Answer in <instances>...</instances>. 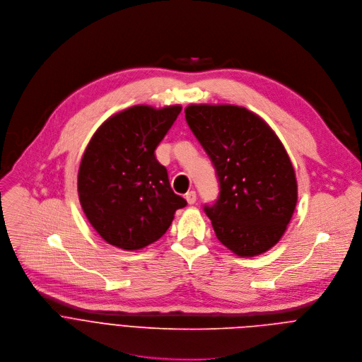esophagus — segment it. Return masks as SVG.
I'll return each instance as SVG.
<instances>
[{"label":"esophagus","mask_w":362,"mask_h":362,"mask_svg":"<svg viewBox=\"0 0 362 362\" xmlns=\"http://www.w3.org/2000/svg\"><path fill=\"white\" fill-rule=\"evenodd\" d=\"M185 199H187L188 204H194L197 201V192L195 191H188L185 194Z\"/></svg>","instance_id":"1"}]
</instances>
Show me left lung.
<instances>
[{"label":"left lung","instance_id":"left-lung-1","mask_svg":"<svg viewBox=\"0 0 362 362\" xmlns=\"http://www.w3.org/2000/svg\"><path fill=\"white\" fill-rule=\"evenodd\" d=\"M184 111L218 175L220 198L204 208L216 238L238 257L267 252L298 201L296 170L281 139L245 107L189 104Z\"/></svg>","mask_w":362,"mask_h":362}]
</instances>
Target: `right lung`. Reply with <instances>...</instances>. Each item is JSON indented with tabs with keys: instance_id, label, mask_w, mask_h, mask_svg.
<instances>
[{
	"instance_id": "add662e5",
	"label": "right lung",
	"mask_w": 362,
	"mask_h": 362,
	"mask_svg": "<svg viewBox=\"0 0 362 362\" xmlns=\"http://www.w3.org/2000/svg\"><path fill=\"white\" fill-rule=\"evenodd\" d=\"M181 108L132 105L105 119L90 139L78 170V198L87 220L110 245L146 248L187 205L154 154Z\"/></svg>"
}]
</instances>
